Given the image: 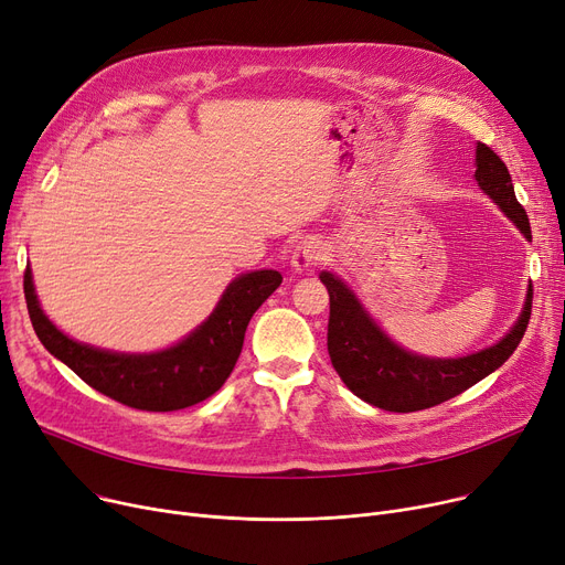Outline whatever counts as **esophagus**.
Masks as SVG:
<instances>
[{
	"label": "esophagus",
	"mask_w": 565,
	"mask_h": 565,
	"mask_svg": "<svg viewBox=\"0 0 565 565\" xmlns=\"http://www.w3.org/2000/svg\"><path fill=\"white\" fill-rule=\"evenodd\" d=\"M322 256V245L320 241H316V237H305V241L292 249V256H290V267L295 273H309L311 267L320 260Z\"/></svg>",
	"instance_id": "esophagus-1"
}]
</instances>
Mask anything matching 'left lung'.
<instances>
[{"label": "left lung", "mask_w": 565, "mask_h": 565, "mask_svg": "<svg viewBox=\"0 0 565 565\" xmlns=\"http://www.w3.org/2000/svg\"><path fill=\"white\" fill-rule=\"evenodd\" d=\"M473 178L531 243L529 217L515 199L511 173L492 148L481 141L477 143ZM320 281L330 292L328 350L332 366L354 396L390 412H417L439 405L494 373L520 345L533 298L529 284L515 324L497 343L465 358H426L405 350L384 332L341 277L322 270Z\"/></svg>", "instance_id": "obj_1"}]
</instances>
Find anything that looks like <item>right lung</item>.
I'll list each match as a JSON object with an SVG mask.
<instances>
[{
	"instance_id": "add662e5",
	"label": "right lung",
	"mask_w": 565,
	"mask_h": 565,
	"mask_svg": "<svg viewBox=\"0 0 565 565\" xmlns=\"http://www.w3.org/2000/svg\"><path fill=\"white\" fill-rule=\"evenodd\" d=\"M277 270L237 275L213 313L178 343L156 352H116L71 339L45 316L32 267L24 273V300L45 350L77 373L88 387L146 412H173L213 396L241 358L247 324L279 288Z\"/></svg>"
}]
</instances>
